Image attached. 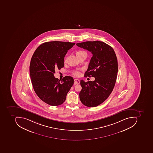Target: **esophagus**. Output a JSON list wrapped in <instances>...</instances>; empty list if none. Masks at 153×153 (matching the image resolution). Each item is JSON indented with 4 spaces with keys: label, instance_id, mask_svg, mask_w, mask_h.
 I'll return each mask as SVG.
<instances>
[{
    "label": "esophagus",
    "instance_id": "34e87169",
    "mask_svg": "<svg viewBox=\"0 0 153 153\" xmlns=\"http://www.w3.org/2000/svg\"><path fill=\"white\" fill-rule=\"evenodd\" d=\"M74 84H77V85H79L80 84V80L78 79H74Z\"/></svg>",
    "mask_w": 153,
    "mask_h": 153
}]
</instances>
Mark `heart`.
Masks as SVG:
<instances>
[{"label": "heart", "instance_id": "b5f03b06", "mask_svg": "<svg viewBox=\"0 0 153 153\" xmlns=\"http://www.w3.org/2000/svg\"><path fill=\"white\" fill-rule=\"evenodd\" d=\"M84 54L87 55L86 52H85V51H78V52L76 53V56H79V55H83V54ZM73 74H74V75H75V76H78L79 74V72L78 71H75L74 72Z\"/></svg>", "mask_w": 153, "mask_h": 153}]
</instances>
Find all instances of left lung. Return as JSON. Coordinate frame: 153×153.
Returning a JSON list of instances; mask_svg holds the SVG:
<instances>
[{"label":"left lung","mask_w":153,"mask_h":153,"mask_svg":"<svg viewBox=\"0 0 153 153\" xmlns=\"http://www.w3.org/2000/svg\"><path fill=\"white\" fill-rule=\"evenodd\" d=\"M76 45L92 53L85 76L95 78L94 81L80 80L79 98L85 106L97 107L108 98L115 85L118 69L116 54L111 46L102 41H86Z\"/></svg>","instance_id":"1"}]
</instances>
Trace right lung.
<instances>
[{
  "label": "right lung",
  "instance_id": "1",
  "mask_svg": "<svg viewBox=\"0 0 153 153\" xmlns=\"http://www.w3.org/2000/svg\"><path fill=\"white\" fill-rule=\"evenodd\" d=\"M75 43L54 41L45 42L35 50L30 62L29 71L36 94L43 102L51 106L65 102L74 83V79L65 76L59 80L54 77L55 70L64 67V58Z\"/></svg>",
  "mask_w": 153,
  "mask_h": 153
}]
</instances>
